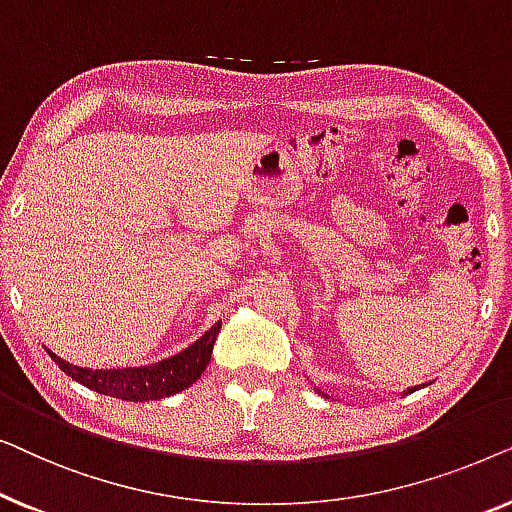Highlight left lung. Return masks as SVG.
Masks as SVG:
<instances>
[{
    "label": "left lung",
    "mask_w": 512,
    "mask_h": 512,
    "mask_svg": "<svg viewBox=\"0 0 512 512\" xmlns=\"http://www.w3.org/2000/svg\"><path fill=\"white\" fill-rule=\"evenodd\" d=\"M422 387H424V384H422ZM317 391H319V394H321V396H326V394H324V391H321V389H317ZM412 391H417V387H410L408 391H403V394H412ZM326 398H328V396H326Z\"/></svg>",
    "instance_id": "1"
}]
</instances>
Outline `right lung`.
<instances>
[{
    "label": "right lung",
    "mask_w": 512,
    "mask_h": 512,
    "mask_svg": "<svg viewBox=\"0 0 512 512\" xmlns=\"http://www.w3.org/2000/svg\"><path fill=\"white\" fill-rule=\"evenodd\" d=\"M219 331L221 321H216L200 340H195L184 352L151 363V366L137 368H81L60 359L51 349H46V352L72 380L81 382L83 387L93 389L97 394L121 398V401H158V398L179 394V391L188 389L193 382L200 380V375L209 366V359H212V349Z\"/></svg>",
    "instance_id": "obj_1"
}]
</instances>
